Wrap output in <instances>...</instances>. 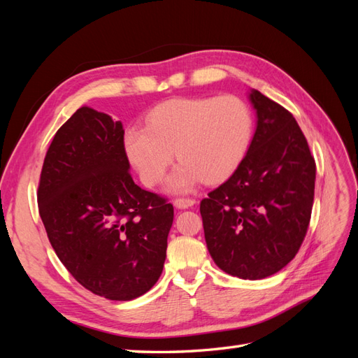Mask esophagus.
Here are the masks:
<instances>
[{"label": "esophagus", "mask_w": 358, "mask_h": 358, "mask_svg": "<svg viewBox=\"0 0 358 358\" xmlns=\"http://www.w3.org/2000/svg\"><path fill=\"white\" fill-rule=\"evenodd\" d=\"M196 204V200L194 199H185V197H179V199H176L175 200V206L178 209H188V208H191V206H194Z\"/></svg>", "instance_id": "34e87169"}]
</instances>
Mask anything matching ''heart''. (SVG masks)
<instances>
[{
	"label": "heart",
	"instance_id": "heart-1",
	"mask_svg": "<svg viewBox=\"0 0 358 358\" xmlns=\"http://www.w3.org/2000/svg\"><path fill=\"white\" fill-rule=\"evenodd\" d=\"M252 136V115L236 96L171 99L146 115V127H128L124 149L145 185L154 187L173 162L171 191L199 180L218 183L241 164Z\"/></svg>",
	"mask_w": 358,
	"mask_h": 358
}]
</instances>
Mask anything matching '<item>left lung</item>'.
<instances>
[{
    "mask_svg": "<svg viewBox=\"0 0 358 358\" xmlns=\"http://www.w3.org/2000/svg\"><path fill=\"white\" fill-rule=\"evenodd\" d=\"M257 129L245 158L200 203L215 264L242 279L275 275L296 257L310 221L317 166L299 124L252 90Z\"/></svg>",
    "mask_w": 358,
    "mask_h": 358,
    "instance_id": "obj_1",
    "label": "left lung"
}]
</instances>
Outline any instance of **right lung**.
<instances>
[{"mask_svg": "<svg viewBox=\"0 0 358 358\" xmlns=\"http://www.w3.org/2000/svg\"><path fill=\"white\" fill-rule=\"evenodd\" d=\"M37 201L52 248L86 289L127 301L155 285L175 212L134 183L121 122L76 110L48 149Z\"/></svg>", "mask_w": 358, "mask_h": 358, "instance_id": "right-lung-1", "label": "right lung"}]
</instances>
